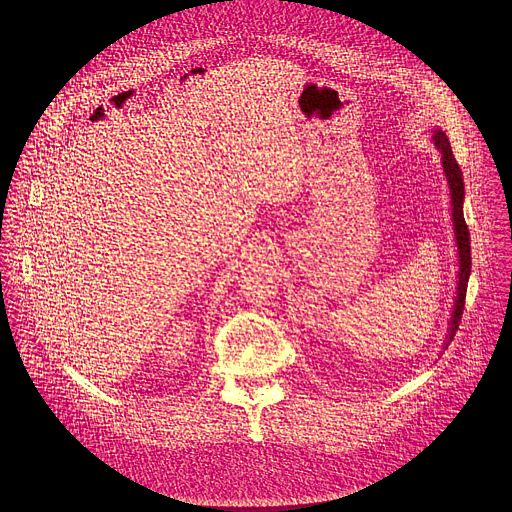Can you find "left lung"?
I'll use <instances>...</instances> for the list:
<instances>
[{
  "instance_id": "left-lung-1",
  "label": "left lung",
  "mask_w": 512,
  "mask_h": 512,
  "mask_svg": "<svg viewBox=\"0 0 512 512\" xmlns=\"http://www.w3.org/2000/svg\"><path fill=\"white\" fill-rule=\"evenodd\" d=\"M432 142L441 155V167L443 175L449 187V203H451V222H453V236H455V246H457V286H455V299L451 307V317H449V327L447 335L443 341V351L451 343L463 315V305H465V293H467V282L471 274V242H469V230L463 219V199H465V187H463V173L453 157V151L449 146V140L441 128L432 130Z\"/></svg>"
}]
</instances>
